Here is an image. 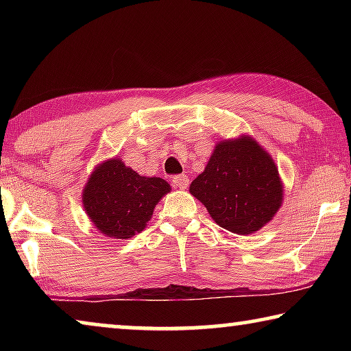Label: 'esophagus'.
Returning a JSON list of instances; mask_svg holds the SVG:
<instances>
[{
  "label": "esophagus",
  "mask_w": 351,
  "mask_h": 351,
  "mask_svg": "<svg viewBox=\"0 0 351 351\" xmlns=\"http://www.w3.org/2000/svg\"><path fill=\"white\" fill-rule=\"evenodd\" d=\"M173 184L178 189H187L189 178L186 175H178L173 178Z\"/></svg>",
  "instance_id": "esophagus-1"
}]
</instances>
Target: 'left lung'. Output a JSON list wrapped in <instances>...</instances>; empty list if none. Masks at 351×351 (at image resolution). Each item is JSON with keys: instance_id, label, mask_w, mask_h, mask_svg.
Listing matches in <instances>:
<instances>
[{"instance_id": "8db88e82", "label": "left lung", "mask_w": 351, "mask_h": 351, "mask_svg": "<svg viewBox=\"0 0 351 351\" xmlns=\"http://www.w3.org/2000/svg\"><path fill=\"white\" fill-rule=\"evenodd\" d=\"M189 192L223 229L251 235L276 217L285 190L271 154L252 136L241 134L217 142Z\"/></svg>"}]
</instances>
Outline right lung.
Masks as SVG:
<instances>
[{
    "mask_svg": "<svg viewBox=\"0 0 351 351\" xmlns=\"http://www.w3.org/2000/svg\"><path fill=\"white\" fill-rule=\"evenodd\" d=\"M170 184L158 176H142L121 158L96 165L83 187L82 203L94 228L108 239L127 240L142 232Z\"/></svg>",
    "mask_w": 351,
    "mask_h": 351,
    "instance_id": "add662e5",
    "label": "right lung"
}]
</instances>
